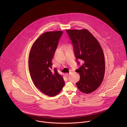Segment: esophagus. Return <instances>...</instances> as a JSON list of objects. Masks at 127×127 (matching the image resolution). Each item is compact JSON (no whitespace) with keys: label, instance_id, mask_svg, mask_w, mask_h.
I'll return each instance as SVG.
<instances>
[{"label":"esophagus","instance_id":"esophagus-1","mask_svg":"<svg viewBox=\"0 0 127 127\" xmlns=\"http://www.w3.org/2000/svg\"><path fill=\"white\" fill-rule=\"evenodd\" d=\"M69 75H70V73H66V76H68Z\"/></svg>","mask_w":127,"mask_h":127}]
</instances>
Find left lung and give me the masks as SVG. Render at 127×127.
Segmentation results:
<instances>
[{
	"label": "left lung",
	"instance_id": "8db88e82",
	"mask_svg": "<svg viewBox=\"0 0 127 127\" xmlns=\"http://www.w3.org/2000/svg\"><path fill=\"white\" fill-rule=\"evenodd\" d=\"M66 31L71 40L75 58L83 61L82 66L75 70L80 76L76 86L83 93H92L99 87L104 76L105 66L102 49L98 40L87 29Z\"/></svg>",
	"mask_w": 127,
	"mask_h": 127
}]
</instances>
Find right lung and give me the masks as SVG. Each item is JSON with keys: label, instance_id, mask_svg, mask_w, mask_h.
I'll return each instance as SVG.
<instances>
[{"label": "right lung", "instance_id": "add662e5", "mask_svg": "<svg viewBox=\"0 0 127 127\" xmlns=\"http://www.w3.org/2000/svg\"><path fill=\"white\" fill-rule=\"evenodd\" d=\"M63 34L61 31L46 32L33 44L29 57V68L35 86L50 97L58 95L65 85L63 77L56 68L53 70L52 60Z\"/></svg>", "mask_w": 127, "mask_h": 127}]
</instances>
